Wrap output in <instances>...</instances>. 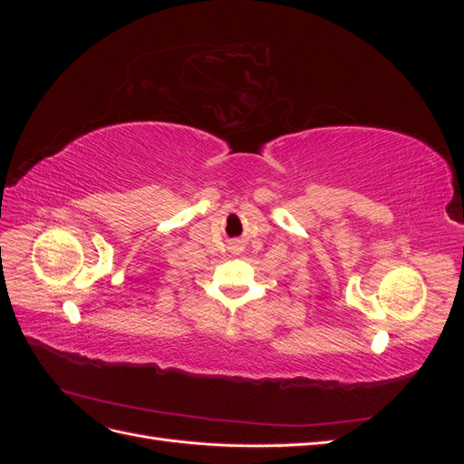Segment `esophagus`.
I'll list each match as a JSON object with an SVG mask.
<instances>
[{
  "instance_id": "esophagus-1",
  "label": "esophagus",
  "mask_w": 464,
  "mask_h": 464,
  "mask_svg": "<svg viewBox=\"0 0 464 464\" xmlns=\"http://www.w3.org/2000/svg\"><path fill=\"white\" fill-rule=\"evenodd\" d=\"M242 247H237V246H234V251H240Z\"/></svg>"
}]
</instances>
